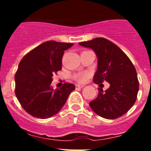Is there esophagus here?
Instances as JSON below:
<instances>
[{
    "mask_svg": "<svg viewBox=\"0 0 151 151\" xmlns=\"http://www.w3.org/2000/svg\"><path fill=\"white\" fill-rule=\"evenodd\" d=\"M76 88H82L84 87V85H76Z\"/></svg>",
    "mask_w": 151,
    "mask_h": 151,
    "instance_id": "1",
    "label": "esophagus"
}]
</instances>
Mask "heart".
<instances>
[{
    "label": "heart",
    "mask_w": 151,
    "mask_h": 151,
    "mask_svg": "<svg viewBox=\"0 0 151 151\" xmlns=\"http://www.w3.org/2000/svg\"><path fill=\"white\" fill-rule=\"evenodd\" d=\"M88 73H76V74L73 75V78L77 82L82 83V82H85V80L88 78Z\"/></svg>",
    "instance_id": "b5f03b06"
}]
</instances>
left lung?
I'll use <instances>...</instances> for the list:
<instances>
[{
  "label": "left lung",
  "instance_id": "8db88e82",
  "mask_svg": "<svg viewBox=\"0 0 151 151\" xmlns=\"http://www.w3.org/2000/svg\"><path fill=\"white\" fill-rule=\"evenodd\" d=\"M79 45L93 49L96 53L98 61L93 79L94 83L106 81L110 85L104 91L99 89L97 98L89 103L91 108L96 114L107 119L123 116L134 105L139 89L133 63L118 46L104 38L82 41Z\"/></svg>",
  "mask_w": 151,
  "mask_h": 151
}]
</instances>
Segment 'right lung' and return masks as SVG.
Returning a JSON list of instances; mask_svg holds the SVG:
<instances>
[{
  "label": "right lung",
  "instance_id": "add662e5",
  "mask_svg": "<svg viewBox=\"0 0 151 151\" xmlns=\"http://www.w3.org/2000/svg\"><path fill=\"white\" fill-rule=\"evenodd\" d=\"M73 45L46 41L21 60L15 74V94L22 107L31 116L39 119L54 116L76 88L67 82L59 89L50 87L53 76L62 69L64 51Z\"/></svg>",
  "mask_w": 151,
  "mask_h": 151
}]
</instances>
